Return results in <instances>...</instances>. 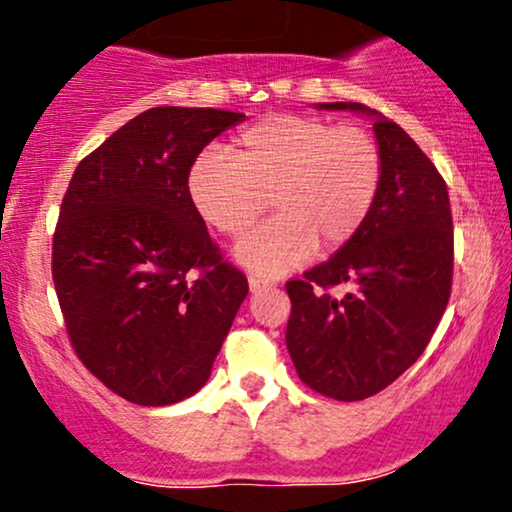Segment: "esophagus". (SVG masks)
I'll return each instance as SVG.
<instances>
[{"instance_id": "1", "label": "esophagus", "mask_w": 512, "mask_h": 512, "mask_svg": "<svg viewBox=\"0 0 512 512\" xmlns=\"http://www.w3.org/2000/svg\"><path fill=\"white\" fill-rule=\"evenodd\" d=\"M248 284H250V291L255 293V291L269 289V286H272V281H267V279H260V276H250V279H248Z\"/></svg>"}]
</instances>
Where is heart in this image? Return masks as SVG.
<instances>
[{"mask_svg":"<svg viewBox=\"0 0 512 512\" xmlns=\"http://www.w3.org/2000/svg\"><path fill=\"white\" fill-rule=\"evenodd\" d=\"M383 170L380 144L363 127L281 113L245 127L231 156H199L187 187L202 219L228 238L243 236L272 202L279 216L240 240L236 257L252 272L281 276L317 245L334 252L358 236Z\"/></svg>","mask_w":512,"mask_h":512,"instance_id":"1","label":"heart"}]
</instances>
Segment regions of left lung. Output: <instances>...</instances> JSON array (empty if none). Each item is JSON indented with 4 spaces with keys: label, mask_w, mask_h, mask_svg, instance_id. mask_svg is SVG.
Wrapping results in <instances>:
<instances>
[{
    "label": "left lung",
    "mask_w": 512,
    "mask_h": 512,
    "mask_svg": "<svg viewBox=\"0 0 512 512\" xmlns=\"http://www.w3.org/2000/svg\"><path fill=\"white\" fill-rule=\"evenodd\" d=\"M373 117L383 187L358 236L286 284V325L298 378L320 395L356 402L395 383L431 342L452 289L448 185L397 122L361 103H320ZM332 285H351L332 297Z\"/></svg>",
    "instance_id": "obj_1"
}]
</instances>
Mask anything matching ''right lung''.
<instances>
[{"label": "right lung", "instance_id": "add662e5", "mask_svg": "<svg viewBox=\"0 0 512 512\" xmlns=\"http://www.w3.org/2000/svg\"><path fill=\"white\" fill-rule=\"evenodd\" d=\"M243 113L151 108L79 163L52 238L69 342L115 395L166 407L195 395L248 296L190 197V170Z\"/></svg>", "mask_w": 512, "mask_h": 512}]
</instances>
